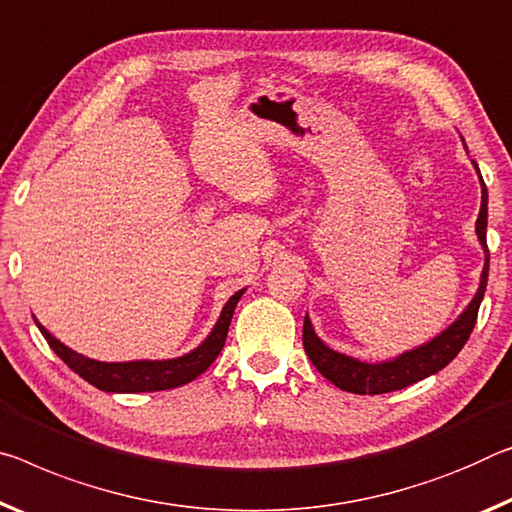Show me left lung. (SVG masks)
Listing matches in <instances>:
<instances>
[{"mask_svg": "<svg viewBox=\"0 0 512 512\" xmlns=\"http://www.w3.org/2000/svg\"><path fill=\"white\" fill-rule=\"evenodd\" d=\"M472 164L476 166V161H472ZM478 177H481V173H478ZM485 232H488V189H485L481 177V212H478L476 218V234L485 250L481 285H478L472 303L465 307V312H462L449 328L442 330L440 335L431 339V342H426L424 346H417L412 348V351L401 353L399 358L387 362H360L351 358V355L332 351L330 346H326L319 337H316L310 316H305L303 346L307 358L312 360L321 376H326L332 385H337L339 389L351 394H385L408 387L412 383H417V380H424L444 369L446 364L460 353V348L467 344L469 335H472L478 307H481V300L485 294V285H488L490 253L488 241H485Z\"/></svg>", "mask_w": 512, "mask_h": 512, "instance_id": "left-lung-1", "label": "left lung"}]
</instances>
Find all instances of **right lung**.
<instances>
[{
	"mask_svg": "<svg viewBox=\"0 0 512 512\" xmlns=\"http://www.w3.org/2000/svg\"><path fill=\"white\" fill-rule=\"evenodd\" d=\"M241 289L237 294L227 300L221 316H218L214 330L209 332L205 342L198 348H193L191 353L182 355V358L173 360H134V362H100L91 360L86 355L72 351L66 344H61L59 339L52 337L36 319L38 330L43 332L52 351L68 364V367L79 373L86 383L102 389V392H116V394H136V392H159V389H173L191 383L200 373L209 369L221 348L225 346L227 330H230V321L237 307L239 298L243 296Z\"/></svg>",
	"mask_w": 512,
	"mask_h": 512,
	"instance_id": "1",
	"label": "right lung"
}]
</instances>
